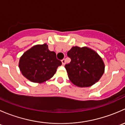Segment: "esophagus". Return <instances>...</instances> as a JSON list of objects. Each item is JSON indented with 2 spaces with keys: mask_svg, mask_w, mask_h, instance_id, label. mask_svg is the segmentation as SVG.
Returning a JSON list of instances; mask_svg holds the SVG:
<instances>
[{
  "mask_svg": "<svg viewBox=\"0 0 125 125\" xmlns=\"http://www.w3.org/2000/svg\"><path fill=\"white\" fill-rule=\"evenodd\" d=\"M65 62H66V60H65V59H62V65H65Z\"/></svg>",
  "mask_w": 125,
  "mask_h": 125,
  "instance_id": "esophagus-1",
  "label": "esophagus"
}]
</instances>
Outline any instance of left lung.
I'll return each instance as SVG.
<instances>
[{
    "label": "left lung",
    "mask_w": 125,
    "mask_h": 125,
    "mask_svg": "<svg viewBox=\"0 0 125 125\" xmlns=\"http://www.w3.org/2000/svg\"><path fill=\"white\" fill-rule=\"evenodd\" d=\"M67 55L71 62L65 68L71 82L76 86H91L99 81L104 73V65L102 58L91 49L74 46Z\"/></svg>",
    "instance_id": "obj_1"
}]
</instances>
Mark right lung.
Returning a JSON list of instances; mask_svg holds the SVG:
<instances>
[{"instance_id":"add662e5","label":"right lung","mask_w":125,"mask_h":125,"mask_svg":"<svg viewBox=\"0 0 125 125\" xmlns=\"http://www.w3.org/2000/svg\"><path fill=\"white\" fill-rule=\"evenodd\" d=\"M62 62L46 43L33 46L21 57L19 66L22 75L32 82L42 83L51 79Z\"/></svg>"}]
</instances>
